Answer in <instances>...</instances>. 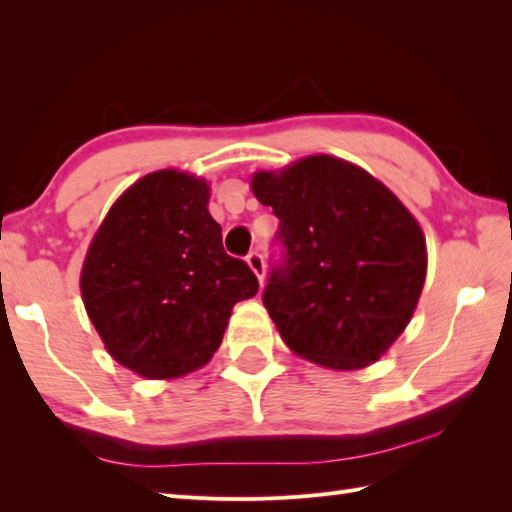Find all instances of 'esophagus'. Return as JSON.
Listing matches in <instances>:
<instances>
[{
    "instance_id": "esophagus-1",
    "label": "esophagus",
    "mask_w": 512,
    "mask_h": 512,
    "mask_svg": "<svg viewBox=\"0 0 512 512\" xmlns=\"http://www.w3.org/2000/svg\"><path fill=\"white\" fill-rule=\"evenodd\" d=\"M247 265L256 274L260 285H263V280H265V260H263V256H260L258 252H252L247 256Z\"/></svg>"
}]
</instances>
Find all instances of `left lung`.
Wrapping results in <instances>:
<instances>
[{
	"label": "left lung",
	"mask_w": 512,
	"mask_h": 512,
	"mask_svg": "<svg viewBox=\"0 0 512 512\" xmlns=\"http://www.w3.org/2000/svg\"><path fill=\"white\" fill-rule=\"evenodd\" d=\"M249 186L274 208L287 247L263 295L282 342L328 370L379 361L425 285L427 243L414 214L368 170L324 153L256 170Z\"/></svg>",
	"instance_id": "left-lung-1"
}]
</instances>
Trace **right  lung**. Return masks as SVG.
Masks as SVG:
<instances>
[{
	"label": "right lung",
	"instance_id": "1",
	"mask_svg": "<svg viewBox=\"0 0 512 512\" xmlns=\"http://www.w3.org/2000/svg\"><path fill=\"white\" fill-rule=\"evenodd\" d=\"M210 184L186 170L140 177L109 208L81 269L85 311L120 366L177 379L206 366L258 280L225 254Z\"/></svg>",
	"mask_w": 512,
	"mask_h": 512
}]
</instances>
